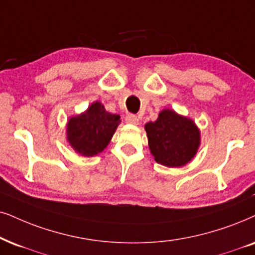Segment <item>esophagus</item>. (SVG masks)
Here are the masks:
<instances>
[{"label":"esophagus","mask_w":255,"mask_h":255,"mask_svg":"<svg viewBox=\"0 0 255 255\" xmlns=\"http://www.w3.org/2000/svg\"><path fill=\"white\" fill-rule=\"evenodd\" d=\"M126 122L130 125H138V118L134 114H128L127 117H126Z\"/></svg>","instance_id":"1"}]
</instances>
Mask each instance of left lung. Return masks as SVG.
<instances>
[{
	"instance_id": "8db88e82",
	"label": "left lung",
	"mask_w": 255,
	"mask_h": 255,
	"mask_svg": "<svg viewBox=\"0 0 255 255\" xmlns=\"http://www.w3.org/2000/svg\"><path fill=\"white\" fill-rule=\"evenodd\" d=\"M154 160L166 167H181L195 156L200 130L194 121L172 109L160 112L156 121L144 125Z\"/></svg>"
}]
</instances>
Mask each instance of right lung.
<instances>
[{
  "label": "right lung",
  "mask_w": 255,
  "mask_h": 255,
  "mask_svg": "<svg viewBox=\"0 0 255 255\" xmlns=\"http://www.w3.org/2000/svg\"><path fill=\"white\" fill-rule=\"evenodd\" d=\"M120 122V115L108 113L101 102L96 101L85 113L69 119L67 140L81 155H98L111 142Z\"/></svg>",
  "instance_id": "right-lung-1"
}]
</instances>
